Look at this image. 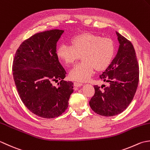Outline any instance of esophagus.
I'll return each mask as SVG.
<instances>
[{
  "label": "esophagus",
  "instance_id": "esophagus-1",
  "mask_svg": "<svg viewBox=\"0 0 150 150\" xmlns=\"http://www.w3.org/2000/svg\"><path fill=\"white\" fill-rule=\"evenodd\" d=\"M82 85H83V83H81V82H79V81H74V85L75 87L81 86Z\"/></svg>",
  "mask_w": 150,
  "mask_h": 150
}]
</instances>
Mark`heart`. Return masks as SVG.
Returning a JSON list of instances; mask_svg holds the SVG:
<instances>
[{
    "label": "heart",
    "instance_id": "obj_1",
    "mask_svg": "<svg viewBox=\"0 0 150 150\" xmlns=\"http://www.w3.org/2000/svg\"><path fill=\"white\" fill-rule=\"evenodd\" d=\"M115 46L108 38H102L90 33L75 36L71 45L62 44L57 50V56L69 65L78 60L81 56L82 62L76 65L69 72L73 80L87 81L95 69L103 71L111 65L115 56Z\"/></svg>",
    "mask_w": 150,
    "mask_h": 150
}]
</instances>
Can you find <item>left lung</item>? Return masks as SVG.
Returning a JSON list of instances; mask_svg holds the SVG:
<instances>
[{
  "mask_svg": "<svg viewBox=\"0 0 150 150\" xmlns=\"http://www.w3.org/2000/svg\"><path fill=\"white\" fill-rule=\"evenodd\" d=\"M116 33L120 43L118 53L100 76L109 86L94 85L95 93L89 101L93 111L104 117L118 115L127 108L135 96L139 81V65L133 46L124 36L117 32Z\"/></svg>",
  "mask_w": 150,
  "mask_h": 150,
  "instance_id": "8db88e82",
  "label": "left lung"
}]
</instances>
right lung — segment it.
<instances>
[{
    "label": "right lung",
    "instance_id": "obj_1",
    "mask_svg": "<svg viewBox=\"0 0 150 150\" xmlns=\"http://www.w3.org/2000/svg\"><path fill=\"white\" fill-rule=\"evenodd\" d=\"M63 32L55 29L37 33L24 41L15 54L12 71L17 92L24 105L41 118L63 113L74 91L72 82L63 80L67 73L56 53ZM58 80L56 88L52 84Z\"/></svg>",
    "mask_w": 150,
    "mask_h": 150
}]
</instances>
